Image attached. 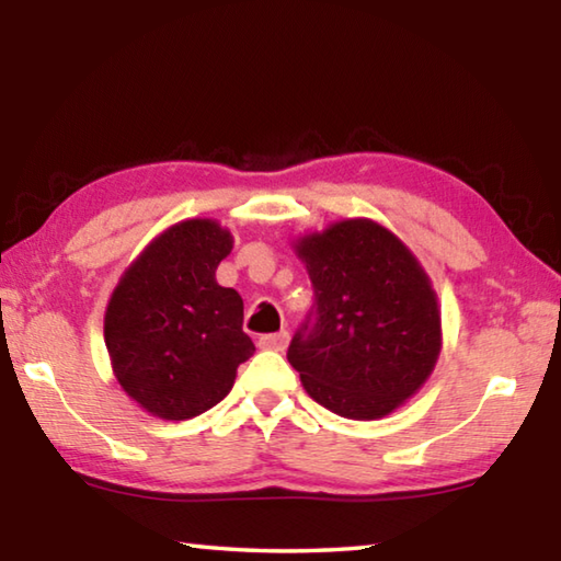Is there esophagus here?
<instances>
[{
    "label": "esophagus",
    "mask_w": 561,
    "mask_h": 561,
    "mask_svg": "<svg viewBox=\"0 0 561 561\" xmlns=\"http://www.w3.org/2000/svg\"><path fill=\"white\" fill-rule=\"evenodd\" d=\"M289 344V334L287 331H279V334H267V336H260L257 346L264 351H284Z\"/></svg>",
    "instance_id": "esophagus-1"
}]
</instances>
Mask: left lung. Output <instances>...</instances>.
<instances>
[{
    "label": "left lung",
    "mask_w": 561,
    "mask_h": 561,
    "mask_svg": "<svg viewBox=\"0 0 561 561\" xmlns=\"http://www.w3.org/2000/svg\"><path fill=\"white\" fill-rule=\"evenodd\" d=\"M317 294V321L291 339L304 391L331 413L378 421L428 381L443 348L438 294L401 237L348 217L291 242Z\"/></svg>",
    "instance_id": "left-lung-1"
}]
</instances>
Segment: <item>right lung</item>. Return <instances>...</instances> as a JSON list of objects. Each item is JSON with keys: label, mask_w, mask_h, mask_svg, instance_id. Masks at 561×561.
Instances as JSON below:
<instances>
[{"label": "right lung", "mask_w": 561, "mask_h": 561, "mask_svg": "<svg viewBox=\"0 0 561 561\" xmlns=\"http://www.w3.org/2000/svg\"><path fill=\"white\" fill-rule=\"evenodd\" d=\"M232 244L213 217L180 220L140 250L111 291L103 339L113 376L160 421L210 411L252 356L242 297L215 279Z\"/></svg>", "instance_id": "1"}]
</instances>
